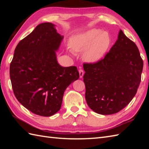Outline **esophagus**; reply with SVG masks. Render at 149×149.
Instances as JSON below:
<instances>
[{"mask_svg": "<svg viewBox=\"0 0 149 149\" xmlns=\"http://www.w3.org/2000/svg\"><path fill=\"white\" fill-rule=\"evenodd\" d=\"M79 77H80V78H82V77H83V75H84V71L83 70L80 69L79 70Z\"/></svg>", "mask_w": 149, "mask_h": 149, "instance_id": "1", "label": "esophagus"}]
</instances>
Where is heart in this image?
<instances>
[{
    "instance_id": "1",
    "label": "heart",
    "mask_w": 149,
    "mask_h": 149,
    "mask_svg": "<svg viewBox=\"0 0 149 149\" xmlns=\"http://www.w3.org/2000/svg\"><path fill=\"white\" fill-rule=\"evenodd\" d=\"M71 49L75 52L83 51V58L89 63L101 61L109 50L111 38L107 31L92 28L72 36L70 39Z\"/></svg>"
}]
</instances>
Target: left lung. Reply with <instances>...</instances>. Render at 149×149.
<instances>
[{
  "mask_svg": "<svg viewBox=\"0 0 149 149\" xmlns=\"http://www.w3.org/2000/svg\"><path fill=\"white\" fill-rule=\"evenodd\" d=\"M143 66L137 46L120 30L104 59L83 65L85 98L90 108L104 115L124 108L137 92Z\"/></svg>",
  "mask_w": 149,
  "mask_h": 149,
  "instance_id": "8db88e82",
  "label": "left lung"
}]
</instances>
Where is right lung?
<instances>
[{
    "label": "right lung",
    "mask_w": 149,
    "mask_h": 149,
    "mask_svg": "<svg viewBox=\"0 0 149 149\" xmlns=\"http://www.w3.org/2000/svg\"><path fill=\"white\" fill-rule=\"evenodd\" d=\"M54 24H39L16 47L9 75L15 95L36 115L50 116L61 108L66 88L77 80L76 66L63 67L57 60L63 36Z\"/></svg>",
    "instance_id": "add662e5"
}]
</instances>
